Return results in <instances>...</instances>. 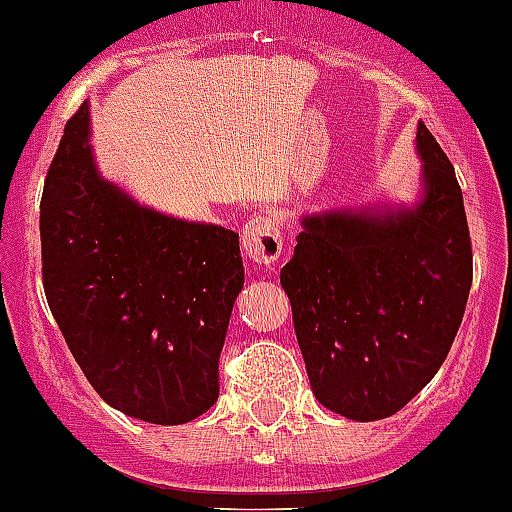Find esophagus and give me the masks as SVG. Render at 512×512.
<instances>
[{
    "mask_svg": "<svg viewBox=\"0 0 512 512\" xmlns=\"http://www.w3.org/2000/svg\"><path fill=\"white\" fill-rule=\"evenodd\" d=\"M282 230L274 217H253L243 228V251L256 264H277L282 256Z\"/></svg>",
    "mask_w": 512,
    "mask_h": 512,
    "instance_id": "1",
    "label": "esophagus"
}]
</instances>
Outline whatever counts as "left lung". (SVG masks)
<instances>
[{
    "mask_svg": "<svg viewBox=\"0 0 512 512\" xmlns=\"http://www.w3.org/2000/svg\"><path fill=\"white\" fill-rule=\"evenodd\" d=\"M423 197L400 210L302 217L282 269L312 395L343 418H390L436 377L472 289L454 166L423 122Z\"/></svg>",
    "mask_w": 512,
    "mask_h": 512,
    "instance_id": "obj_1",
    "label": "left lung"
}]
</instances>
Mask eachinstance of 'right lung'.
Wrapping results in <instances>:
<instances>
[{"mask_svg": "<svg viewBox=\"0 0 512 512\" xmlns=\"http://www.w3.org/2000/svg\"><path fill=\"white\" fill-rule=\"evenodd\" d=\"M40 251L48 307L107 405L158 425L215 405L243 287L238 233L161 215L104 182L87 104L66 122L45 176Z\"/></svg>", "mask_w": 512, "mask_h": 512, "instance_id": "add662e5", "label": "right lung"}]
</instances>
